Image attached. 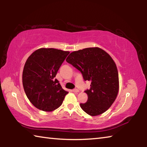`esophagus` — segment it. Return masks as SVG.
Masks as SVG:
<instances>
[{"mask_svg": "<svg viewBox=\"0 0 147 147\" xmlns=\"http://www.w3.org/2000/svg\"><path fill=\"white\" fill-rule=\"evenodd\" d=\"M73 92H74V93H78L79 90L78 89H73Z\"/></svg>", "mask_w": 147, "mask_h": 147, "instance_id": "obj_1", "label": "esophagus"}]
</instances>
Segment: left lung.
Returning a JSON list of instances; mask_svg holds the SVG:
<instances>
[{"label": "left lung", "mask_w": 147, "mask_h": 147, "mask_svg": "<svg viewBox=\"0 0 147 147\" xmlns=\"http://www.w3.org/2000/svg\"><path fill=\"white\" fill-rule=\"evenodd\" d=\"M81 72L84 80L91 82V88L85 91L88 101L81 108L91 116L108 110L117 96L119 83L117 68L109 54L98 47L74 51L66 59Z\"/></svg>", "instance_id": "8db88e82"}]
</instances>
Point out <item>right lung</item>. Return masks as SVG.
Listing matches in <instances>:
<instances>
[{
	"label": "right lung",
	"instance_id": "obj_1",
	"mask_svg": "<svg viewBox=\"0 0 147 147\" xmlns=\"http://www.w3.org/2000/svg\"><path fill=\"white\" fill-rule=\"evenodd\" d=\"M70 53L53 48L36 50L27 59L23 72V85L27 97L40 110L52 111L61 105L67 91L56 77Z\"/></svg>",
	"mask_w": 147,
	"mask_h": 147
}]
</instances>
